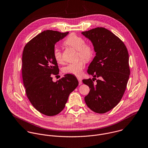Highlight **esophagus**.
<instances>
[{
	"instance_id": "1",
	"label": "esophagus",
	"mask_w": 148,
	"mask_h": 148,
	"mask_svg": "<svg viewBox=\"0 0 148 148\" xmlns=\"http://www.w3.org/2000/svg\"><path fill=\"white\" fill-rule=\"evenodd\" d=\"M77 80L79 81V85L82 84V80H81V79L80 78V77H78V78H77Z\"/></svg>"
}]
</instances>
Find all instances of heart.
Wrapping results in <instances>:
<instances>
[{
  "label": "heart",
  "instance_id": "1",
  "mask_svg": "<svg viewBox=\"0 0 148 148\" xmlns=\"http://www.w3.org/2000/svg\"><path fill=\"white\" fill-rule=\"evenodd\" d=\"M63 44L77 50L78 58H82L86 62L90 61L94 55V47L89 43L85 42L84 39L79 35L72 33H71L64 40ZM53 56L55 61L58 63L62 64L64 63L63 53L62 51L57 47L53 50ZM82 59H79L77 62L68 64L64 67L62 71L65 73L73 75L80 76L82 73V71L85 64V61Z\"/></svg>",
  "mask_w": 148,
  "mask_h": 148
}]
</instances>
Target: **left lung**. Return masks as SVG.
Returning <instances> with one entry per match:
<instances>
[{"label":"left lung","instance_id":"obj_1","mask_svg":"<svg viewBox=\"0 0 148 148\" xmlns=\"http://www.w3.org/2000/svg\"><path fill=\"white\" fill-rule=\"evenodd\" d=\"M82 34L92 41L96 53L88 69L94 78L82 80L90 89L85 102L93 111L103 114L115 108L125 92L130 75L128 52L123 42L105 27ZM95 77L99 79L94 83Z\"/></svg>","mask_w":148,"mask_h":148}]
</instances>
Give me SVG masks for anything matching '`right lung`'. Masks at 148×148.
Segmentation results:
<instances>
[{
  "instance_id": "add662e5",
  "label": "right lung",
  "mask_w": 148,
  "mask_h": 148,
  "mask_svg": "<svg viewBox=\"0 0 148 148\" xmlns=\"http://www.w3.org/2000/svg\"><path fill=\"white\" fill-rule=\"evenodd\" d=\"M68 33L45 30L29 40L23 52L22 75L27 97L34 108L47 116L60 113L79 85L71 74L53 81V75L59 72L53 56L55 45Z\"/></svg>"
}]
</instances>
